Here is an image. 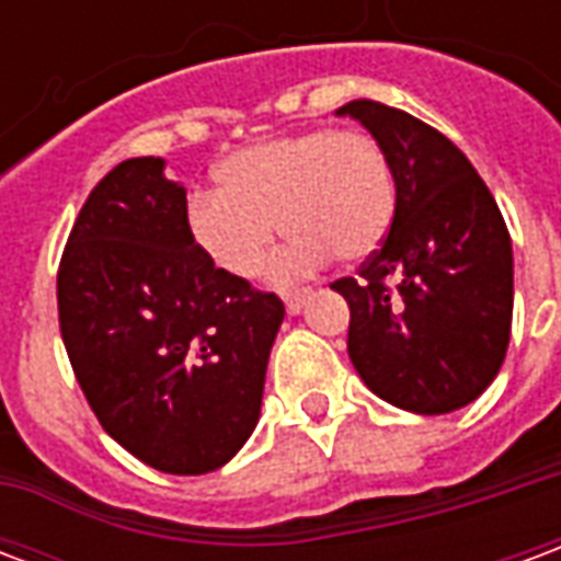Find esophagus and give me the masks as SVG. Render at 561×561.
Listing matches in <instances>:
<instances>
[{
	"mask_svg": "<svg viewBox=\"0 0 561 561\" xmlns=\"http://www.w3.org/2000/svg\"><path fill=\"white\" fill-rule=\"evenodd\" d=\"M309 294H312V288H300V291L285 294V309H288V316H300V312H304V304L309 300Z\"/></svg>",
	"mask_w": 561,
	"mask_h": 561,
	"instance_id": "obj_1",
	"label": "esophagus"
}]
</instances>
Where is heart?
<instances>
[{"label": "heart", "instance_id": "1", "mask_svg": "<svg viewBox=\"0 0 561 561\" xmlns=\"http://www.w3.org/2000/svg\"><path fill=\"white\" fill-rule=\"evenodd\" d=\"M219 192L188 197L185 231L213 267L252 279L276 240L273 264L288 282L330 255L360 264L376 255L397 219V176L385 147L366 131L312 128L231 152L216 171Z\"/></svg>", "mask_w": 561, "mask_h": 561}]
</instances>
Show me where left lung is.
<instances>
[{
	"label": "left lung",
	"mask_w": 561,
	"mask_h": 561,
	"mask_svg": "<svg viewBox=\"0 0 561 561\" xmlns=\"http://www.w3.org/2000/svg\"><path fill=\"white\" fill-rule=\"evenodd\" d=\"M385 147L397 219L345 297L348 357L376 397L414 414L457 412L505 360L514 252L505 219L471 161L417 116L381 102L342 104Z\"/></svg>",
	"instance_id": "8db88e82"
}]
</instances>
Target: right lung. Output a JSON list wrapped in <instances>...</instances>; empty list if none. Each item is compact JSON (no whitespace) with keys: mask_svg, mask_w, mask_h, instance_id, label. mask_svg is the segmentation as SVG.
I'll use <instances>...</instances> for the list:
<instances>
[{"mask_svg":"<svg viewBox=\"0 0 561 561\" xmlns=\"http://www.w3.org/2000/svg\"><path fill=\"white\" fill-rule=\"evenodd\" d=\"M56 300L80 390L131 457L207 474L249 442L285 306L197 252L164 159L123 161L92 188Z\"/></svg>","mask_w":561,"mask_h":561,"instance_id":"add662e5","label":"right lung"}]
</instances>
